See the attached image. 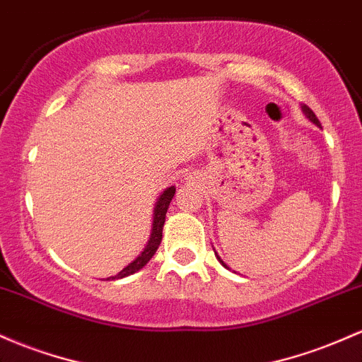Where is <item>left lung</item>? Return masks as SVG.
<instances>
[{
  "instance_id": "left-lung-1",
  "label": "left lung",
  "mask_w": 362,
  "mask_h": 362,
  "mask_svg": "<svg viewBox=\"0 0 362 362\" xmlns=\"http://www.w3.org/2000/svg\"><path fill=\"white\" fill-rule=\"evenodd\" d=\"M303 111H304V115H305V117H308V118H309V120H311L313 123H316V125H317V127H321V123H320V120H317V118H316V115H315V113H313V110H311V108H309V106H305V105H303ZM214 254H216V252H214ZM216 257H218V261H220V263L225 266V268H228V266H226V264L223 263V259H221V257H220V256H218V254H216Z\"/></svg>"
}]
</instances>
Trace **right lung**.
I'll return each mask as SVG.
<instances>
[{
    "mask_svg": "<svg viewBox=\"0 0 362 362\" xmlns=\"http://www.w3.org/2000/svg\"><path fill=\"white\" fill-rule=\"evenodd\" d=\"M173 196H175V187H173V185H172V187L163 190L161 196L158 197L156 208H154L153 228H151V237H149L148 244H146L144 251L139 254L136 259H134L129 266H125V268H123L122 272L118 273V275L106 278V280H118V278H125V276H129V275H134V273L139 272V269H141V268H144V266L149 263V259L154 256V252L158 251V247H160V244H161L163 225H165L166 211H168V206H170V202H172Z\"/></svg>",
    "mask_w": 362,
    "mask_h": 362,
    "instance_id": "add662e5",
    "label": "right lung"
}]
</instances>
